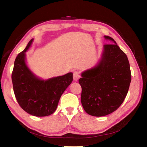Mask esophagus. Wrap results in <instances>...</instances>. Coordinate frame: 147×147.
<instances>
[{
  "mask_svg": "<svg viewBox=\"0 0 147 147\" xmlns=\"http://www.w3.org/2000/svg\"><path fill=\"white\" fill-rule=\"evenodd\" d=\"M73 77L74 80L75 81H77L80 78V74L78 72V71H75L73 73Z\"/></svg>",
  "mask_w": 147,
  "mask_h": 147,
  "instance_id": "esophagus-1",
  "label": "esophagus"
}]
</instances>
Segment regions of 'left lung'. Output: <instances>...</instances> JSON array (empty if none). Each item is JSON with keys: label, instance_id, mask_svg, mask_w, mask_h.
<instances>
[{"label": "left lung", "instance_id": "1", "mask_svg": "<svg viewBox=\"0 0 147 147\" xmlns=\"http://www.w3.org/2000/svg\"><path fill=\"white\" fill-rule=\"evenodd\" d=\"M105 44L99 64L84 71L78 82L81 102L85 112L94 117L105 116L117 110L127 94L131 81L127 57L114 40Z\"/></svg>", "mask_w": 147, "mask_h": 147}]
</instances>
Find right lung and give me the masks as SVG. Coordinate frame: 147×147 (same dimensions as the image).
<instances>
[{"label": "right lung", "mask_w": 147, "mask_h": 147, "mask_svg": "<svg viewBox=\"0 0 147 147\" xmlns=\"http://www.w3.org/2000/svg\"><path fill=\"white\" fill-rule=\"evenodd\" d=\"M24 50L16 57L11 74L13 91L18 103L25 112L35 117H46L55 112L60 97L73 80V74L54 77L46 81L38 79L25 63Z\"/></svg>", "instance_id": "1"}]
</instances>
